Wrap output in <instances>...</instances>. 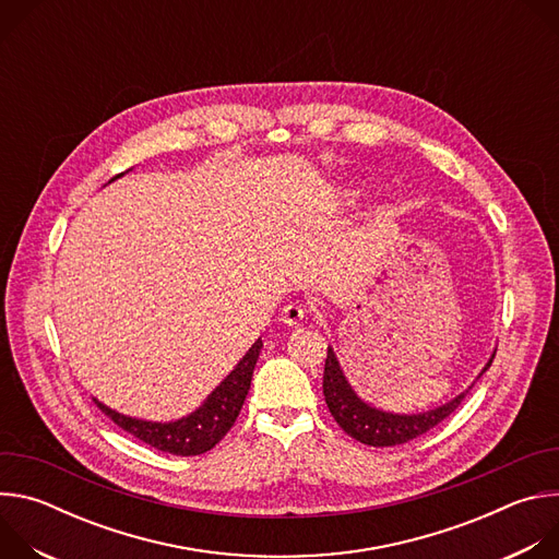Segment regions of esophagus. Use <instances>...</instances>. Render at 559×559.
<instances>
[{
	"label": "esophagus",
	"mask_w": 559,
	"mask_h": 559,
	"mask_svg": "<svg viewBox=\"0 0 559 559\" xmlns=\"http://www.w3.org/2000/svg\"><path fill=\"white\" fill-rule=\"evenodd\" d=\"M305 313H307V309H305L302 305H298V302H289V305H285V307H283V311H281V321H283L285 325H289V328H296V325H300V323H302Z\"/></svg>",
	"instance_id": "obj_1"
}]
</instances>
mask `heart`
I'll use <instances>...</instances> for the list:
<instances>
[{"label": "heart", "instance_id": "1", "mask_svg": "<svg viewBox=\"0 0 559 559\" xmlns=\"http://www.w3.org/2000/svg\"><path fill=\"white\" fill-rule=\"evenodd\" d=\"M356 197H358V192H356V190H349V188H347V190L343 192V199H347V201H354Z\"/></svg>", "mask_w": 559, "mask_h": 559}]
</instances>
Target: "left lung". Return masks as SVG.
Returning <instances> with one entry per match:
<instances>
[{
    "instance_id": "left-lung-1",
    "label": "left lung",
    "mask_w": 559,
    "mask_h": 559,
    "mask_svg": "<svg viewBox=\"0 0 559 559\" xmlns=\"http://www.w3.org/2000/svg\"><path fill=\"white\" fill-rule=\"evenodd\" d=\"M493 358H496V354L487 362L485 371L491 367ZM323 393H325V403H328L334 420L347 436H352L354 440L369 444V447H395V444L409 442V440L431 431L436 425H440L444 418H449L462 405L468 391L453 397L451 403H447L438 409L425 412V414H416V416L386 414V412L369 407L354 393L347 378L343 376V369L338 365L334 349L330 347L328 358H325Z\"/></svg>"
}]
</instances>
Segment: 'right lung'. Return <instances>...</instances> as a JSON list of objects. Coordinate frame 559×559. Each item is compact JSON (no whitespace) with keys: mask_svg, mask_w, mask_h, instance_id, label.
Segmentation results:
<instances>
[{"mask_svg":"<svg viewBox=\"0 0 559 559\" xmlns=\"http://www.w3.org/2000/svg\"><path fill=\"white\" fill-rule=\"evenodd\" d=\"M119 177V175H117ZM261 338L250 347V352L243 356V360L234 367V371L210 393L203 407H199L188 418H181L177 423H145L136 418L121 416L99 401L95 405L126 433L134 436L136 440L166 451L173 455H201L210 451L214 444L223 440V436L231 429L238 414H241L243 401L250 391L252 373L261 354Z\"/></svg>","mask_w":559,"mask_h":559,"instance_id":"obj_1","label":"right lung"}]
</instances>
